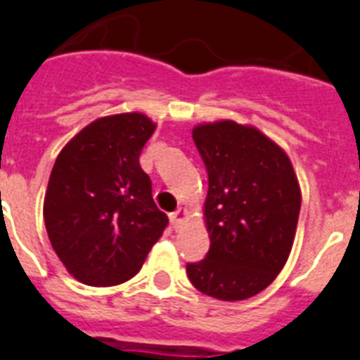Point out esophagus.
Listing matches in <instances>:
<instances>
[{"label":"esophagus","mask_w":360,"mask_h":360,"mask_svg":"<svg viewBox=\"0 0 360 360\" xmlns=\"http://www.w3.org/2000/svg\"><path fill=\"white\" fill-rule=\"evenodd\" d=\"M186 216H188V210H186L185 207H179L175 212L170 214V221L172 225H174V229H179V225L186 219Z\"/></svg>","instance_id":"34e87169"}]
</instances>
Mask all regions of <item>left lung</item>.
<instances>
[{
  "mask_svg": "<svg viewBox=\"0 0 360 360\" xmlns=\"http://www.w3.org/2000/svg\"><path fill=\"white\" fill-rule=\"evenodd\" d=\"M192 137L208 174L205 201L210 249L186 264L198 291L217 300L255 297L291 252L302 194L288 153L255 126L199 124Z\"/></svg>",
  "mask_w": 360,
  "mask_h": 360,
  "instance_id": "obj_1",
  "label": "left lung"
}]
</instances>
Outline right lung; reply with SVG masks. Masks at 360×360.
Returning <instances> with one entry per match:
<instances>
[{
    "label": "right lung",
    "mask_w": 360,
    "mask_h": 360,
    "mask_svg": "<svg viewBox=\"0 0 360 360\" xmlns=\"http://www.w3.org/2000/svg\"><path fill=\"white\" fill-rule=\"evenodd\" d=\"M155 131L143 113L96 119L63 146L44 219L60 262L86 285H117L141 271L168 225L139 157Z\"/></svg>",
    "instance_id": "1"
}]
</instances>
